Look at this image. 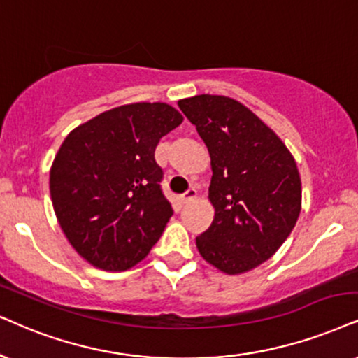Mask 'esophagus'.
I'll list each match as a JSON object with an SVG mask.
<instances>
[{
	"instance_id": "34e87169",
	"label": "esophagus",
	"mask_w": 358,
	"mask_h": 358,
	"mask_svg": "<svg viewBox=\"0 0 358 358\" xmlns=\"http://www.w3.org/2000/svg\"><path fill=\"white\" fill-rule=\"evenodd\" d=\"M196 189H194L193 187L188 189V192H185L183 193V196H182V201L183 203H188V201H192V200H194V198H196Z\"/></svg>"
}]
</instances>
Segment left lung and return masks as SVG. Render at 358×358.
Wrapping results in <instances>:
<instances>
[{"mask_svg": "<svg viewBox=\"0 0 358 358\" xmlns=\"http://www.w3.org/2000/svg\"><path fill=\"white\" fill-rule=\"evenodd\" d=\"M210 152L215 218L196 238L203 259L226 274L268 261L301 213L296 160L259 117L241 102L201 94L178 102Z\"/></svg>", "mask_w": 358, "mask_h": 358, "instance_id": "8db88e82", "label": "left lung"}]
</instances>
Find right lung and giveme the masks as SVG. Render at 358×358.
Wrapping results in <instances>:
<instances>
[{
	"instance_id": "1",
	"label": "right lung",
	"mask_w": 358,
	"mask_h": 358,
	"mask_svg": "<svg viewBox=\"0 0 358 358\" xmlns=\"http://www.w3.org/2000/svg\"><path fill=\"white\" fill-rule=\"evenodd\" d=\"M182 122L169 103H127L64 138L49 173L51 200L66 238L92 266L125 271L160 239L173 210L155 148Z\"/></svg>"
}]
</instances>
